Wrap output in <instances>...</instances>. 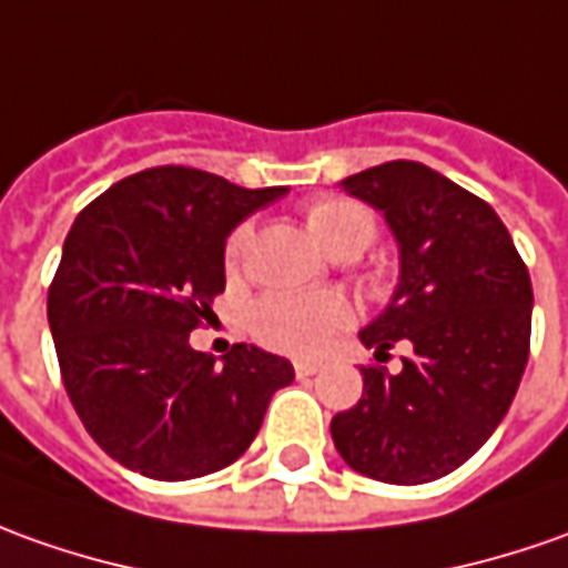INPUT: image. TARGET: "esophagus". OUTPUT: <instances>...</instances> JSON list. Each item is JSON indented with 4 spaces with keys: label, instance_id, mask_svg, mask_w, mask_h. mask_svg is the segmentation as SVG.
Wrapping results in <instances>:
<instances>
[{
    "label": "esophagus",
    "instance_id": "obj_1",
    "mask_svg": "<svg viewBox=\"0 0 568 568\" xmlns=\"http://www.w3.org/2000/svg\"><path fill=\"white\" fill-rule=\"evenodd\" d=\"M316 373H320V366L311 364V361H295V376H298V379H311Z\"/></svg>",
    "mask_w": 568,
    "mask_h": 568
}]
</instances>
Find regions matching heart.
<instances>
[{
	"instance_id": "1",
	"label": "heart",
	"mask_w": 568,
	"mask_h": 568,
	"mask_svg": "<svg viewBox=\"0 0 568 568\" xmlns=\"http://www.w3.org/2000/svg\"><path fill=\"white\" fill-rule=\"evenodd\" d=\"M304 223L316 245L329 257H348L366 252L376 235V220L354 199H316L304 204ZM254 226L245 220L226 239V270L235 273L252 248ZM351 311L338 295H270L252 307V333L261 345L295 357L320 354L335 335L348 326Z\"/></svg>"
}]
</instances>
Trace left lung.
Returning a JSON list of instances; mask_svg holds the SVG:
<instances>
[{
    "mask_svg": "<svg viewBox=\"0 0 568 568\" xmlns=\"http://www.w3.org/2000/svg\"><path fill=\"white\" fill-rule=\"evenodd\" d=\"M385 214L400 276L361 342L400 369L361 366L364 395L333 416L354 473L423 485L454 473L491 438L528 364L531 280L495 207L419 161H388L342 180Z\"/></svg>",
    "mask_w": 568,
    "mask_h": 568,
    "instance_id": "8db88e82",
    "label": "left lung"
}]
</instances>
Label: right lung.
I'll use <instances>...</instances> for the list:
<instances>
[{
    "label": "right lung",
    "mask_w": 568,
    "mask_h": 568,
    "mask_svg": "<svg viewBox=\"0 0 568 568\" xmlns=\"http://www.w3.org/2000/svg\"><path fill=\"white\" fill-rule=\"evenodd\" d=\"M285 186L242 189L195 168H149L90 202L49 285V329L73 410L108 457L161 481L239 460L285 357L233 345L214 364L189 333L226 288V235Z\"/></svg>",
    "instance_id": "right-lung-1"
}]
</instances>
